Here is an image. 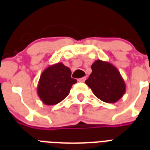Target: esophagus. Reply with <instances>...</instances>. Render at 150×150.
Returning a JSON list of instances; mask_svg holds the SVG:
<instances>
[{
  "mask_svg": "<svg viewBox=\"0 0 150 150\" xmlns=\"http://www.w3.org/2000/svg\"><path fill=\"white\" fill-rule=\"evenodd\" d=\"M86 77H82V78H81V79H78V81H79V82H84L85 81H86Z\"/></svg>",
  "mask_w": 150,
  "mask_h": 150,
  "instance_id": "1",
  "label": "esophagus"
}]
</instances>
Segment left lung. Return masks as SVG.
<instances>
[{
  "label": "left lung",
  "mask_w": 150,
  "mask_h": 150,
  "mask_svg": "<svg viewBox=\"0 0 150 150\" xmlns=\"http://www.w3.org/2000/svg\"><path fill=\"white\" fill-rule=\"evenodd\" d=\"M86 84L94 95L105 103H116L125 93V83L117 68L107 61L97 60Z\"/></svg>",
  "instance_id": "obj_1"
}]
</instances>
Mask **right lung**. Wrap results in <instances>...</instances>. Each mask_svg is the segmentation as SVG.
Returning <instances> with one entry per match:
<instances>
[{"label":"right lung","instance_id":"right-lung-1","mask_svg":"<svg viewBox=\"0 0 150 150\" xmlns=\"http://www.w3.org/2000/svg\"><path fill=\"white\" fill-rule=\"evenodd\" d=\"M70 68L62 63L49 66L40 75L37 93L46 105H55L65 98L77 80L71 77Z\"/></svg>","mask_w":150,"mask_h":150}]
</instances>
